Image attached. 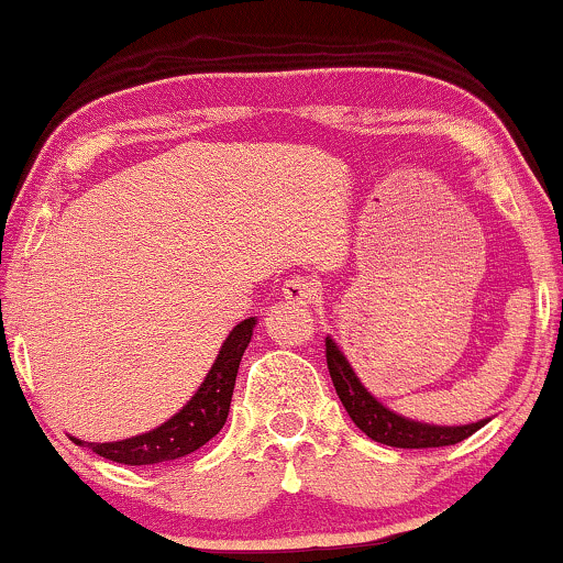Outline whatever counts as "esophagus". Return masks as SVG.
Here are the masks:
<instances>
[{"label":"esophagus","instance_id":"esophagus-1","mask_svg":"<svg viewBox=\"0 0 563 563\" xmlns=\"http://www.w3.org/2000/svg\"><path fill=\"white\" fill-rule=\"evenodd\" d=\"M283 294H286V299H290L294 303H303V307H309V303L320 299V286H317V280H311L307 275H294L288 277L286 286H283Z\"/></svg>","mask_w":563,"mask_h":563}]
</instances>
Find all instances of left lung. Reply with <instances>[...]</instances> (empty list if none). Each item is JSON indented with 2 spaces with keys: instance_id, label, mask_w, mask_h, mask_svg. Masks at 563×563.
Returning <instances> with one entry per match:
<instances>
[{
  "instance_id": "8db88e82",
  "label": "left lung",
  "mask_w": 563,
  "mask_h": 563,
  "mask_svg": "<svg viewBox=\"0 0 563 563\" xmlns=\"http://www.w3.org/2000/svg\"><path fill=\"white\" fill-rule=\"evenodd\" d=\"M324 358H328V372L333 377L335 393L341 404L346 406L349 417L354 419V424L364 435L377 440V443L393 445V449H438V445L462 443L464 438H470L472 432H477L487 422V419H483V422L462 424V428H438V424L411 422V419L393 415L377 398L369 396L367 388L358 383L346 356L338 351L330 338H324Z\"/></svg>"
}]
</instances>
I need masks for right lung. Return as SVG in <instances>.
<instances>
[{
    "label": "right lung",
    "instance_id": "right-lung-1",
    "mask_svg": "<svg viewBox=\"0 0 563 563\" xmlns=\"http://www.w3.org/2000/svg\"><path fill=\"white\" fill-rule=\"evenodd\" d=\"M254 324V317L235 324L233 333L222 343L207 380L201 383V388L194 393L191 401L183 406L173 419H167L157 430L144 432V435L118 440V443H86L88 449L99 453V456L110 459V462L131 466L175 462V459L199 451L225 424L230 398H233L235 388V375H239L243 351L252 341ZM76 443L84 445V440H76Z\"/></svg>",
    "mask_w": 563,
    "mask_h": 563
}]
</instances>
